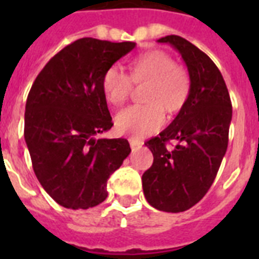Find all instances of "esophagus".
<instances>
[{"label":"esophagus","instance_id":"obj_1","mask_svg":"<svg viewBox=\"0 0 259 259\" xmlns=\"http://www.w3.org/2000/svg\"><path fill=\"white\" fill-rule=\"evenodd\" d=\"M129 144H130V146H132V149H134V148H137V146L142 145L141 141H138V140H134V138H129Z\"/></svg>","mask_w":259,"mask_h":259}]
</instances>
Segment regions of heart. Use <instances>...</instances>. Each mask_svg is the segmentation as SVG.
<instances>
[{"label": "heart", "mask_w": 259, "mask_h": 259, "mask_svg": "<svg viewBox=\"0 0 259 259\" xmlns=\"http://www.w3.org/2000/svg\"><path fill=\"white\" fill-rule=\"evenodd\" d=\"M133 84H145L144 105L126 109L115 118L118 133L142 138L161 127L164 113L175 117L184 109L192 91V79L184 67L176 66L169 55L154 50L138 55L129 63V76L111 67L102 78V91L107 103L122 107L129 101Z\"/></svg>", "instance_id": "b5f03b06"}]
</instances>
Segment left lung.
Instances as JSON below:
<instances>
[{"label": "left lung", "mask_w": 259, "mask_h": 259, "mask_svg": "<svg viewBox=\"0 0 259 259\" xmlns=\"http://www.w3.org/2000/svg\"><path fill=\"white\" fill-rule=\"evenodd\" d=\"M157 41L179 51L192 79V91L172 123L145 142L153 164L142 175V189L154 208L183 212L203 199L217 177L229 145L233 106L221 71L203 51L176 34ZM170 139L178 145L166 150Z\"/></svg>", "instance_id": "1"}]
</instances>
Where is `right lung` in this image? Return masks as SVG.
I'll return each instance as SVG.
<instances>
[{"label": "right lung", "instance_id": "add662e5", "mask_svg": "<svg viewBox=\"0 0 259 259\" xmlns=\"http://www.w3.org/2000/svg\"><path fill=\"white\" fill-rule=\"evenodd\" d=\"M136 42L79 38L40 71L25 105L24 137L34 175L58 204L87 209L132 152L125 138H97L113 121L102 78Z\"/></svg>", "mask_w": 259, "mask_h": 259}]
</instances>
